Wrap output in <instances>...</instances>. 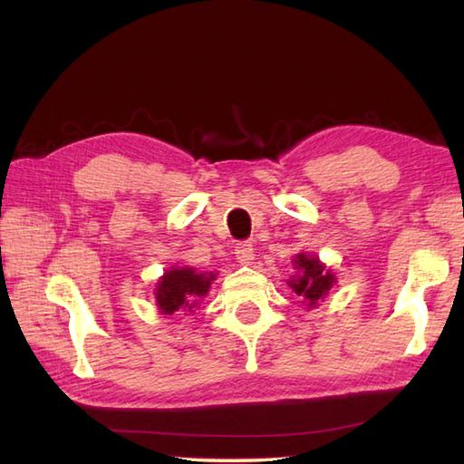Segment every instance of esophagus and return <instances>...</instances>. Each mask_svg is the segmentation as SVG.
<instances>
[{
	"mask_svg": "<svg viewBox=\"0 0 464 464\" xmlns=\"http://www.w3.org/2000/svg\"><path fill=\"white\" fill-rule=\"evenodd\" d=\"M235 257H237V261L241 265H249L253 263L255 259V251H253V245L243 241V243H237V247H235Z\"/></svg>",
	"mask_w": 464,
	"mask_h": 464,
	"instance_id": "1",
	"label": "esophagus"
}]
</instances>
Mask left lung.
I'll use <instances>...</instances> for the list:
<instances>
[{
	"mask_svg": "<svg viewBox=\"0 0 464 464\" xmlns=\"http://www.w3.org/2000/svg\"><path fill=\"white\" fill-rule=\"evenodd\" d=\"M293 263L299 275L289 281V287L295 291L303 304L314 307L331 291L333 283H337L334 281V275L331 273V269L324 267L319 257H313V255L299 253L293 259Z\"/></svg>",
	"mask_w": 464,
	"mask_h": 464,
	"instance_id": "left-lung-1",
	"label": "left lung"
}]
</instances>
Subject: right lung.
<instances>
[{"label":"right lung","mask_w":464,"mask_h":464,"mask_svg":"<svg viewBox=\"0 0 464 464\" xmlns=\"http://www.w3.org/2000/svg\"><path fill=\"white\" fill-rule=\"evenodd\" d=\"M215 281V273H197L193 267H171L157 281L155 301L163 314L191 311L205 297Z\"/></svg>","instance_id":"right-lung-1"}]
</instances>
